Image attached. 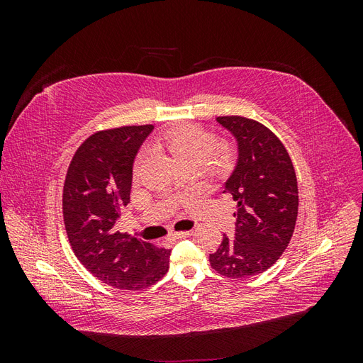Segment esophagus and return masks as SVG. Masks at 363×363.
I'll return each instance as SVG.
<instances>
[{
    "label": "esophagus",
    "instance_id": "1",
    "mask_svg": "<svg viewBox=\"0 0 363 363\" xmlns=\"http://www.w3.org/2000/svg\"><path fill=\"white\" fill-rule=\"evenodd\" d=\"M192 235V232L189 230V232H174L172 235H171V238H174V239H184V238H188V236H191Z\"/></svg>",
    "mask_w": 363,
    "mask_h": 363
}]
</instances>
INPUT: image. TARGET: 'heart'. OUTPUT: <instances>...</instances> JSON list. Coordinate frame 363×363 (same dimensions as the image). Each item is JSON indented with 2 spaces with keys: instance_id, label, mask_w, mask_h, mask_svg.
I'll return each mask as SVG.
<instances>
[{
  "instance_id": "obj_1",
  "label": "heart",
  "mask_w": 363,
  "mask_h": 363,
  "mask_svg": "<svg viewBox=\"0 0 363 363\" xmlns=\"http://www.w3.org/2000/svg\"><path fill=\"white\" fill-rule=\"evenodd\" d=\"M160 145L167 148L174 159L180 164L194 163L199 167L207 160L211 163V168L216 171L227 169L233 162V152L228 148H218L214 152L216 139L211 131L203 130L194 124H182L175 125L167 131H163L159 138ZM148 155L147 150H142L135 162V172L139 171L140 164L144 163Z\"/></svg>"
}]
</instances>
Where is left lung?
Wrapping results in <instances>:
<instances>
[{
	"label": "left lung",
	"mask_w": 363,
	"mask_h": 363,
	"mask_svg": "<svg viewBox=\"0 0 363 363\" xmlns=\"http://www.w3.org/2000/svg\"><path fill=\"white\" fill-rule=\"evenodd\" d=\"M236 142V163L224 183L238 203L235 235H224L208 256L223 276L245 279L267 271L292 238L298 213V186L292 160L279 138L256 121L219 116Z\"/></svg>",
	"instance_id": "8db88e82"
}]
</instances>
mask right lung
I'll list each match as a JSON object with an SVG mask.
<instances>
[{"instance_id": "obj_1", "label": "right lung", "mask_w": 363, "mask_h": 363, "mask_svg": "<svg viewBox=\"0 0 363 363\" xmlns=\"http://www.w3.org/2000/svg\"><path fill=\"white\" fill-rule=\"evenodd\" d=\"M152 125L100 131L77 150L63 186V221L77 259L118 289L139 291L169 268L171 250L119 233L121 206L130 203L133 163Z\"/></svg>"}]
</instances>
